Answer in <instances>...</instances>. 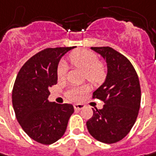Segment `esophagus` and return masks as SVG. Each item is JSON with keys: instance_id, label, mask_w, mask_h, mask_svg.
<instances>
[{"instance_id": "esophagus-1", "label": "esophagus", "mask_w": 156, "mask_h": 156, "mask_svg": "<svg viewBox=\"0 0 156 156\" xmlns=\"http://www.w3.org/2000/svg\"><path fill=\"white\" fill-rule=\"evenodd\" d=\"M84 107H85V106H84V105H83V104H75V105H74V109L76 110H83Z\"/></svg>"}]
</instances>
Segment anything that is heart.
Instances as JSON below:
<instances>
[{
    "label": "heart",
    "mask_w": 156,
    "mask_h": 156,
    "mask_svg": "<svg viewBox=\"0 0 156 156\" xmlns=\"http://www.w3.org/2000/svg\"><path fill=\"white\" fill-rule=\"evenodd\" d=\"M70 62L74 66L79 68L85 73V78L93 84L101 83L106 77V69L103 64L98 62V58L92 51L87 50H76L69 57ZM67 68L65 63H60L57 70V77L58 80H64L66 76ZM86 86L72 87L66 91L68 99L77 101L81 95L87 92Z\"/></svg>",
    "instance_id": "1"
}]
</instances>
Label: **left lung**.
Returning <instances> with one entry per match:
<instances>
[{"label":"left lung","instance_id":"left-lung-1","mask_svg":"<svg viewBox=\"0 0 156 156\" xmlns=\"http://www.w3.org/2000/svg\"><path fill=\"white\" fill-rule=\"evenodd\" d=\"M104 58L107 65L105 82L93 92V98L102 100L101 110H93L86 122L89 133L104 143L121 141L130 131L138 115L141 87L135 68L120 52L109 46L90 47Z\"/></svg>","mask_w":156,"mask_h":156}]
</instances>
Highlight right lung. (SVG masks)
Returning a JSON list of instances; mask_svg holds the SVG:
<instances>
[{"mask_svg":"<svg viewBox=\"0 0 156 156\" xmlns=\"http://www.w3.org/2000/svg\"><path fill=\"white\" fill-rule=\"evenodd\" d=\"M73 47L46 48L29 58L20 70L12 92V103L20 125L36 142L49 145L66 130L72 105L49 102V88L58 81L61 58Z\"/></svg>","mask_w":156,"mask_h":156,"instance_id":"1","label":"right lung"}]
</instances>
